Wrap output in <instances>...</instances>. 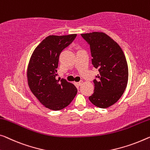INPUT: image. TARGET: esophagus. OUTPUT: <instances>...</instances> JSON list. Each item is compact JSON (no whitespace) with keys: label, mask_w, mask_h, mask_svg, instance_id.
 I'll return each mask as SVG.
<instances>
[{"label":"esophagus","mask_w":150,"mask_h":150,"mask_svg":"<svg viewBox=\"0 0 150 150\" xmlns=\"http://www.w3.org/2000/svg\"><path fill=\"white\" fill-rule=\"evenodd\" d=\"M76 84L77 85V86H81V85L82 84V81H80L78 82H76Z\"/></svg>","instance_id":"1"}]
</instances>
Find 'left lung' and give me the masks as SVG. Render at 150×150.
<instances>
[{
    "label": "left lung",
    "mask_w": 150,
    "mask_h": 150,
    "mask_svg": "<svg viewBox=\"0 0 150 150\" xmlns=\"http://www.w3.org/2000/svg\"><path fill=\"white\" fill-rule=\"evenodd\" d=\"M91 47L92 64L98 69L94 80V93L89 100L97 107L106 109L119 100L128 82L127 62L118 43L103 32L82 33Z\"/></svg>",
    "instance_id": "8db88e82"
}]
</instances>
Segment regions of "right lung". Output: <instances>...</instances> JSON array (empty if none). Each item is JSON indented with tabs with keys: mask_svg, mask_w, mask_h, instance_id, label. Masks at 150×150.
<instances>
[{
	"mask_svg": "<svg viewBox=\"0 0 150 150\" xmlns=\"http://www.w3.org/2000/svg\"><path fill=\"white\" fill-rule=\"evenodd\" d=\"M76 35L47 36L30 57L27 72L29 87L41 104L49 109H63L77 94V88L72 83L56 79L59 54Z\"/></svg>",
	"mask_w": 150,
	"mask_h": 150,
	"instance_id": "1",
	"label": "right lung"
}]
</instances>
